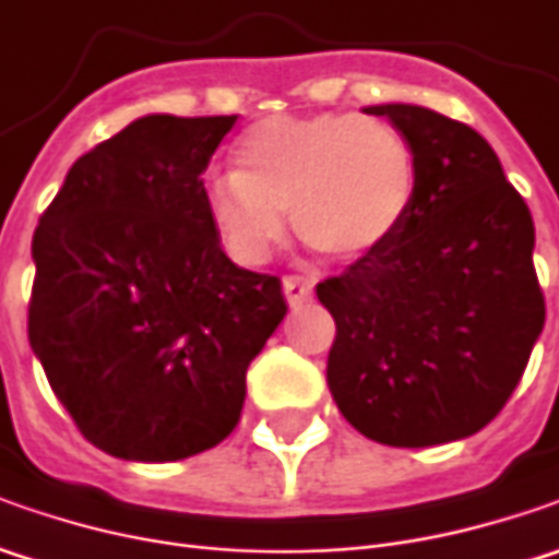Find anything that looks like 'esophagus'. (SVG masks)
Returning <instances> with one entry per match:
<instances>
[{"mask_svg": "<svg viewBox=\"0 0 559 559\" xmlns=\"http://www.w3.org/2000/svg\"><path fill=\"white\" fill-rule=\"evenodd\" d=\"M283 292H286V301H289L292 308H298V305H305L308 298H311V280H305V276H283Z\"/></svg>", "mask_w": 559, "mask_h": 559, "instance_id": "obj_1", "label": "esophagus"}]
</instances>
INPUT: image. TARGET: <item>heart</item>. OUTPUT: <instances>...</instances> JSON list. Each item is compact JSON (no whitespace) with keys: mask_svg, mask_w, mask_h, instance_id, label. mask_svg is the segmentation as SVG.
Returning a JSON list of instances; mask_svg holds the SVG:
<instances>
[{"mask_svg":"<svg viewBox=\"0 0 559 559\" xmlns=\"http://www.w3.org/2000/svg\"><path fill=\"white\" fill-rule=\"evenodd\" d=\"M236 174L204 183V214L226 254L254 267L295 229L335 258H364L407 221L417 155L392 120L376 115L267 118L233 145Z\"/></svg>","mask_w":559,"mask_h":559,"instance_id":"1","label":"heart"}]
</instances>
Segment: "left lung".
<instances>
[{
  "label": "left lung",
  "mask_w": 559,
  "mask_h": 559,
  "mask_svg": "<svg viewBox=\"0 0 559 559\" xmlns=\"http://www.w3.org/2000/svg\"><path fill=\"white\" fill-rule=\"evenodd\" d=\"M417 155L395 236L317 283L335 320L326 382L360 436L429 448L479 432L520 385L545 326L535 224L495 148L419 105H370Z\"/></svg>",
  "instance_id": "1"
}]
</instances>
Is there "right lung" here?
<instances>
[{"mask_svg": "<svg viewBox=\"0 0 559 559\" xmlns=\"http://www.w3.org/2000/svg\"><path fill=\"white\" fill-rule=\"evenodd\" d=\"M233 123L133 120L76 158L33 233V355L83 439L120 461L221 444L289 311L280 276L236 267L204 214L202 174Z\"/></svg>", "mask_w": 559, "mask_h": 559, "instance_id": "1", "label": "right lung"}]
</instances>
